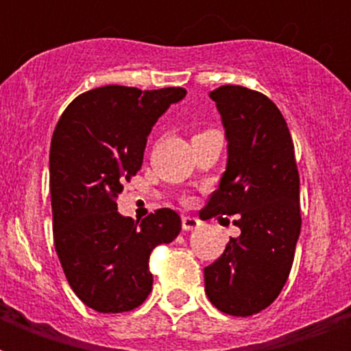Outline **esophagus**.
I'll return each instance as SVG.
<instances>
[{
  "label": "esophagus",
  "mask_w": 351,
  "mask_h": 351,
  "mask_svg": "<svg viewBox=\"0 0 351 351\" xmlns=\"http://www.w3.org/2000/svg\"><path fill=\"white\" fill-rule=\"evenodd\" d=\"M198 226H200V220L195 217H182V230L184 231L197 230Z\"/></svg>",
  "instance_id": "esophagus-1"
}]
</instances>
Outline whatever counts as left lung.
<instances>
[{
    "label": "left lung",
    "mask_w": 351,
    "mask_h": 351,
    "mask_svg": "<svg viewBox=\"0 0 351 351\" xmlns=\"http://www.w3.org/2000/svg\"><path fill=\"white\" fill-rule=\"evenodd\" d=\"M228 138V165L200 219L239 215L240 237L204 267L211 304L234 317L266 310L282 291L300 233L299 169L282 112L240 85L209 93Z\"/></svg>",
    "instance_id": "1"
}]
</instances>
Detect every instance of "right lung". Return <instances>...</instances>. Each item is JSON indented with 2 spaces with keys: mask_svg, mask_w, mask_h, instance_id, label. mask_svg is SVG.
<instances>
[{
  "mask_svg": "<svg viewBox=\"0 0 351 351\" xmlns=\"http://www.w3.org/2000/svg\"><path fill=\"white\" fill-rule=\"evenodd\" d=\"M184 96L182 87H98L74 98L52 132L54 247L69 286L100 313L131 311L147 299L149 255L182 230L173 209H156L138 224L118 213L117 198L142 167L156 120Z\"/></svg>",
  "mask_w": 351,
  "mask_h": 351,
  "instance_id": "1",
  "label": "right lung"
}]
</instances>
